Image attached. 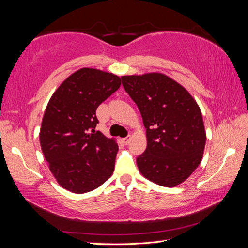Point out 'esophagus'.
Here are the masks:
<instances>
[{
	"mask_svg": "<svg viewBox=\"0 0 248 248\" xmlns=\"http://www.w3.org/2000/svg\"><path fill=\"white\" fill-rule=\"evenodd\" d=\"M130 140H131V136H128V137L124 138V139H123V142H124V144H128L129 142H130Z\"/></svg>",
	"mask_w": 248,
	"mask_h": 248,
	"instance_id": "obj_1",
	"label": "esophagus"
}]
</instances>
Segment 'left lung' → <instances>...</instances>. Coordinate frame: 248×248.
I'll use <instances>...</instances> for the list:
<instances>
[{
    "mask_svg": "<svg viewBox=\"0 0 248 248\" xmlns=\"http://www.w3.org/2000/svg\"><path fill=\"white\" fill-rule=\"evenodd\" d=\"M121 79L146 128L148 146L137 157L139 170L161 186H177L202 159L207 137L198 104L165 74L128 75Z\"/></svg>",
    "mask_w": 248,
    "mask_h": 248,
    "instance_id": "1",
    "label": "left lung"
}]
</instances>
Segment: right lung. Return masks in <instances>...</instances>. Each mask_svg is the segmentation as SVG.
I'll return each instance as SVG.
<instances>
[{
	"instance_id": "obj_1",
	"label": "right lung",
	"mask_w": 248,
	"mask_h": 248,
	"mask_svg": "<svg viewBox=\"0 0 248 248\" xmlns=\"http://www.w3.org/2000/svg\"><path fill=\"white\" fill-rule=\"evenodd\" d=\"M121 78L83 68L58 87L46 108L40 145L57 182L75 194L98 188L115 169L118 144L95 131L96 109L119 89Z\"/></svg>"
}]
</instances>
